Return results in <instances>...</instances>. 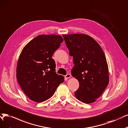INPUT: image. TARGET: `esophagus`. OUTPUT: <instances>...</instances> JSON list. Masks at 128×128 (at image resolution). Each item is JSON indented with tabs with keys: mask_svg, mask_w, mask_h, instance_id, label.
<instances>
[{
	"mask_svg": "<svg viewBox=\"0 0 128 128\" xmlns=\"http://www.w3.org/2000/svg\"><path fill=\"white\" fill-rule=\"evenodd\" d=\"M70 76H71V75H70V74H67L65 76V78H70Z\"/></svg>",
	"mask_w": 128,
	"mask_h": 128,
	"instance_id": "34e87169",
	"label": "esophagus"
}]
</instances>
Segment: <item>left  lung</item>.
I'll return each mask as SVG.
<instances>
[{"label":"left lung","mask_w":128,"mask_h":128,"mask_svg":"<svg viewBox=\"0 0 128 128\" xmlns=\"http://www.w3.org/2000/svg\"><path fill=\"white\" fill-rule=\"evenodd\" d=\"M69 54L73 58L72 75L80 84L75 96L83 103L96 101L109 82L104 53L96 41L83 34L63 35Z\"/></svg>","instance_id":"obj_1"}]
</instances>
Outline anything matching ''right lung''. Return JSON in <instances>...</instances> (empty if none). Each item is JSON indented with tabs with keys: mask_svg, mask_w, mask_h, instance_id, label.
Wrapping results in <instances>:
<instances>
[{
	"mask_svg": "<svg viewBox=\"0 0 128 128\" xmlns=\"http://www.w3.org/2000/svg\"><path fill=\"white\" fill-rule=\"evenodd\" d=\"M63 40L60 35H40L22 49L17 63L16 78L30 100L36 102L48 100L64 81L63 76L56 73L55 62L52 58Z\"/></svg>",
	"mask_w": 128,
	"mask_h": 128,
	"instance_id": "1",
	"label": "right lung"
}]
</instances>
